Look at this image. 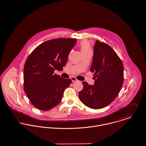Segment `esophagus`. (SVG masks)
<instances>
[{"label":"esophagus","instance_id":"34e87169","mask_svg":"<svg viewBox=\"0 0 146 146\" xmlns=\"http://www.w3.org/2000/svg\"><path fill=\"white\" fill-rule=\"evenodd\" d=\"M70 79H71V80H72V81L73 82H77V81H78V80H77V78H75V77H72L70 78Z\"/></svg>","mask_w":146,"mask_h":146}]
</instances>
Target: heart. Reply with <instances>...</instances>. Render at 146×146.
Returning <instances> with one entry per match:
<instances>
[{
  "mask_svg": "<svg viewBox=\"0 0 146 146\" xmlns=\"http://www.w3.org/2000/svg\"><path fill=\"white\" fill-rule=\"evenodd\" d=\"M80 47H81L82 52L91 51L90 44L88 41H87V40H84L81 41V44H80Z\"/></svg>",
  "mask_w": 146,
  "mask_h": 146,
  "instance_id": "b5f03b06",
  "label": "heart"
}]
</instances>
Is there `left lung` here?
Listing matches in <instances>:
<instances>
[{
  "label": "left lung",
  "mask_w": 146,
  "mask_h": 146,
  "mask_svg": "<svg viewBox=\"0 0 146 146\" xmlns=\"http://www.w3.org/2000/svg\"><path fill=\"white\" fill-rule=\"evenodd\" d=\"M90 70L95 76V83L90 85L83 82L79 97L87 107L102 109L111 103L120 92L124 81L123 64L110 46L96 40Z\"/></svg>",
  "instance_id": "obj_1"
}]
</instances>
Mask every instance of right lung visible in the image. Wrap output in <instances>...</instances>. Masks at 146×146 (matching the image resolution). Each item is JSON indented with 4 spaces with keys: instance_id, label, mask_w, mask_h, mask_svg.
<instances>
[{
    "instance_id": "obj_1",
    "label": "right lung",
    "mask_w": 146,
    "mask_h": 146,
    "mask_svg": "<svg viewBox=\"0 0 146 146\" xmlns=\"http://www.w3.org/2000/svg\"><path fill=\"white\" fill-rule=\"evenodd\" d=\"M75 38H60L43 42L27 59L23 69L24 90L37 109L47 111L60 102L63 92L72 82L54 74L65 66Z\"/></svg>"
}]
</instances>
